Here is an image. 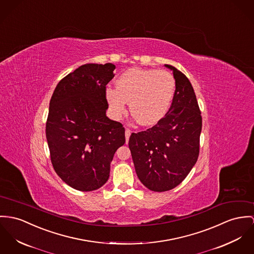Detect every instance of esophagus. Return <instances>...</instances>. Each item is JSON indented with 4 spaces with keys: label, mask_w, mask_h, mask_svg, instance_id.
Returning a JSON list of instances; mask_svg holds the SVG:
<instances>
[{
    "label": "esophagus",
    "mask_w": 254,
    "mask_h": 254,
    "mask_svg": "<svg viewBox=\"0 0 254 254\" xmlns=\"http://www.w3.org/2000/svg\"><path fill=\"white\" fill-rule=\"evenodd\" d=\"M130 134H131V130L128 129V128H127V129H126V141H127V143L128 142V139H129Z\"/></svg>",
    "instance_id": "obj_1"
}]
</instances>
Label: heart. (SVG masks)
Segmentation results:
<instances>
[{
	"label": "heart",
	"mask_w": 254,
	"mask_h": 254,
	"mask_svg": "<svg viewBox=\"0 0 254 254\" xmlns=\"http://www.w3.org/2000/svg\"><path fill=\"white\" fill-rule=\"evenodd\" d=\"M175 90V79L170 72L132 67L118 77L116 89H106L105 97L114 117L127 113V102L137 123L150 127L167 114Z\"/></svg>",
	"instance_id": "1"
}]
</instances>
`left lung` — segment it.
<instances>
[{
	"label": "left lung",
	"instance_id": "1",
	"mask_svg": "<svg viewBox=\"0 0 254 254\" xmlns=\"http://www.w3.org/2000/svg\"><path fill=\"white\" fill-rule=\"evenodd\" d=\"M176 90L167 114L151 128L131 133L128 147L137 176L150 190L167 191L189 175L199 156L201 111L188 77L170 64Z\"/></svg>",
	"mask_w": 254,
	"mask_h": 254
}]
</instances>
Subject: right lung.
Returning a JSON list of instances; mask_svg holds the SVG:
<instances>
[{
	"label": "right lung",
	"mask_w": 254,
	"mask_h": 254,
	"mask_svg": "<svg viewBox=\"0 0 254 254\" xmlns=\"http://www.w3.org/2000/svg\"><path fill=\"white\" fill-rule=\"evenodd\" d=\"M113 64H86L62 79L50 99L46 139L55 172L80 191L101 188L126 142L125 127L106 117Z\"/></svg>",
	"instance_id": "1"
}]
</instances>
